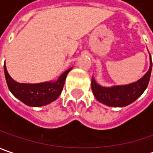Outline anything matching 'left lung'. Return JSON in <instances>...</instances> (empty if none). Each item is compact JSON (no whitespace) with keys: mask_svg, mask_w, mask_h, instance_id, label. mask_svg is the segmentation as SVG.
<instances>
[{"mask_svg":"<svg viewBox=\"0 0 153 153\" xmlns=\"http://www.w3.org/2000/svg\"><path fill=\"white\" fill-rule=\"evenodd\" d=\"M152 62L150 56V68L146 74L135 82L113 85L110 87L102 86L97 83L92 76L91 79V90L97 98L100 103L110 107H125L133 102H134L139 97L146 89L149 83L151 73H152Z\"/></svg>","mask_w":153,"mask_h":153,"instance_id":"8db88e82","label":"left lung"}]
</instances>
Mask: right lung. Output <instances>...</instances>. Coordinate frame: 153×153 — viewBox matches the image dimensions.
I'll return each instance as SVG.
<instances>
[{"label": "right lung", "instance_id": "obj_1", "mask_svg": "<svg viewBox=\"0 0 153 153\" xmlns=\"http://www.w3.org/2000/svg\"><path fill=\"white\" fill-rule=\"evenodd\" d=\"M72 68H70L63 72L56 80L27 84L19 83L12 79L7 70L6 64H4V73L9 91L19 100L30 107L44 106L56 100L63 89L66 77Z\"/></svg>", "mask_w": 153, "mask_h": 153}]
</instances>
